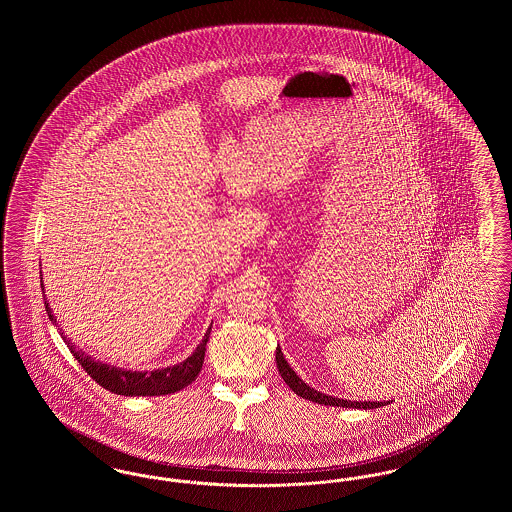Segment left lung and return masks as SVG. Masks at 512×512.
<instances>
[{"label": "left lung", "mask_w": 512, "mask_h": 512, "mask_svg": "<svg viewBox=\"0 0 512 512\" xmlns=\"http://www.w3.org/2000/svg\"><path fill=\"white\" fill-rule=\"evenodd\" d=\"M276 366H278V372L280 376L284 378V382L290 386V390L293 393H297L299 397L303 399H309L313 403L318 405H330V407H345V409H378V407H384L386 401H349V399H340V397H332V395H326L322 391L313 390L311 386H307L293 370L292 366L288 365L280 345L276 347Z\"/></svg>", "instance_id": "1"}]
</instances>
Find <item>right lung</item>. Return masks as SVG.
I'll list each match as a JSON object with an SVG mask.
<instances>
[{"label": "right lung", "instance_id": "obj_1", "mask_svg": "<svg viewBox=\"0 0 512 512\" xmlns=\"http://www.w3.org/2000/svg\"><path fill=\"white\" fill-rule=\"evenodd\" d=\"M42 293L44 292V282H42ZM46 297V295H44ZM48 317L53 324L57 322V318L53 317L51 307H49L48 299L44 301ZM213 326V322H211ZM211 326L207 328L205 336L201 343L195 347L194 353L178 363V365L167 366V368H157V370H124L121 366L107 365L101 363L98 359H94L92 355L84 353L82 349H76V345L71 343L69 338L63 336L61 338L67 343V347L71 349L74 359L82 365V368L98 382L101 388L117 393V395H126V397H151V395H169L174 391L184 390L188 384H192L197 374L201 372L203 359H205V345L209 341L211 334Z\"/></svg>", "mask_w": 512, "mask_h": 512}]
</instances>
